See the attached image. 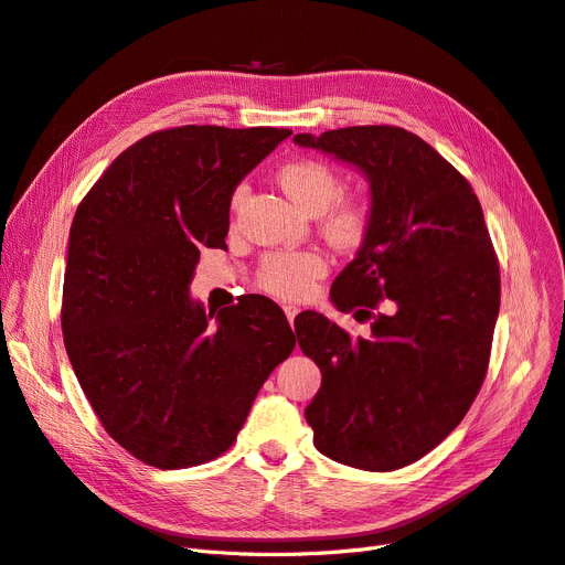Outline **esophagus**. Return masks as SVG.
I'll use <instances>...</instances> for the list:
<instances>
[{
    "mask_svg": "<svg viewBox=\"0 0 565 565\" xmlns=\"http://www.w3.org/2000/svg\"><path fill=\"white\" fill-rule=\"evenodd\" d=\"M282 310H285V315H287V322L295 324V318L299 315V308H297V306H285Z\"/></svg>",
    "mask_w": 565,
    "mask_h": 565,
    "instance_id": "esophagus-1",
    "label": "esophagus"
}]
</instances>
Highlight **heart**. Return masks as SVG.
I'll return each mask as SVG.
<instances>
[{
    "label": "heart",
    "mask_w": 565,
    "mask_h": 565,
    "mask_svg": "<svg viewBox=\"0 0 565 565\" xmlns=\"http://www.w3.org/2000/svg\"><path fill=\"white\" fill-rule=\"evenodd\" d=\"M278 185L306 215H321L327 238L341 247H352L366 236L369 211L354 199H338L341 183L335 173L315 160H299L278 171ZM243 190L232 196V209H238ZM327 259L318 250H285L264 257L257 270V285L278 299L297 301L310 295L315 280L327 274Z\"/></svg>",
    "instance_id": "heart-1"
}]
</instances>
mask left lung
<instances>
[{
    "mask_svg": "<svg viewBox=\"0 0 565 565\" xmlns=\"http://www.w3.org/2000/svg\"><path fill=\"white\" fill-rule=\"evenodd\" d=\"M295 143L354 167L371 190L366 236L329 291L371 333L350 338L306 312L299 348L322 373L306 422L324 457L396 470L455 431L487 375L501 274L482 206L445 157L401 127L297 134Z\"/></svg>",
    "mask_w": 565,
    "mask_h": 565,
    "instance_id": "obj_1",
    "label": "left lung"
}]
</instances>
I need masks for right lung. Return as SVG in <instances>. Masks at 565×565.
<instances>
[{"label": "right lung", "instance_id": "right-lung-1", "mask_svg": "<svg viewBox=\"0 0 565 565\" xmlns=\"http://www.w3.org/2000/svg\"><path fill=\"white\" fill-rule=\"evenodd\" d=\"M289 134L154 131L116 157L74 215L64 348L108 436L148 466L190 468L227 452L297 345L266 297L220 312L190 297L201 247H222L230 232L234 190Z\"/></svg>", "mask_w": 565, "mask_h": 565}]
</instances>
